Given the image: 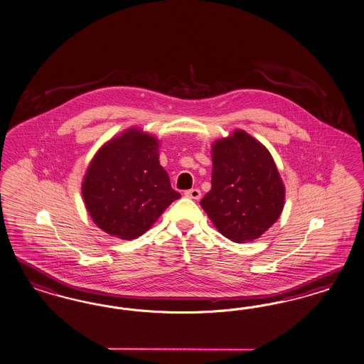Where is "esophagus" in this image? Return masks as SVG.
Segmentation results:
<instances>
[{
	"label": "esophagus",
	"instance_id": "obj_1",
	"mask_svg": "<svg viewBox=\"0 0 364 364\" xmlns=\"http://www.w3.org/2000/svg\"><path fill=\"white\" fill-rule=\"evenodd\" d=\"M184 195H186L187 198H193V200H198V198H201V192H200V189H198V188L188 189V191H186Z\"/></svg>",
	"mask_w": 364,
	"mask_h": 364
}]
</instances>
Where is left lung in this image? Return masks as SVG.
Listing matches in <instances>:
<instances>
[{
  "label": "left lung",
  "instance_id": "obj_1",
  "mask_svg": "<svg viewBox=\"0 0 364 364\" xmlns=\"http://www.w3.org/2000/svg\"><path fill=\"white\" fill-rule=\"evenodd\" d=\"M210 186L200 205L232 242H254L284 207V186L272 156L242 131L213 144Z\"/></svg>",
  "mask_w": 364,
  "mask_h": 364
}]
</instances>
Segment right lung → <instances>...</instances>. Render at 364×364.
I'll return each instance as SVG.
<instances>
[{
	"label": "right lung",
	"mask_w": 364,
	"mask_h": 364,
	"mask_svg": "<svg viewBox=\"0 0 364 364\" xmlns=\"http://www.w3.org/2000/svg\"><path fill=\"white\" fill-rule=\"evenodd\" d=\"M157 148L151 134L129 129L95 154L82 183V198L102 231L136 239L181 198L160 166Z\"/></svg>",
	"instance_id": "obj_1"
}]
</instances>
